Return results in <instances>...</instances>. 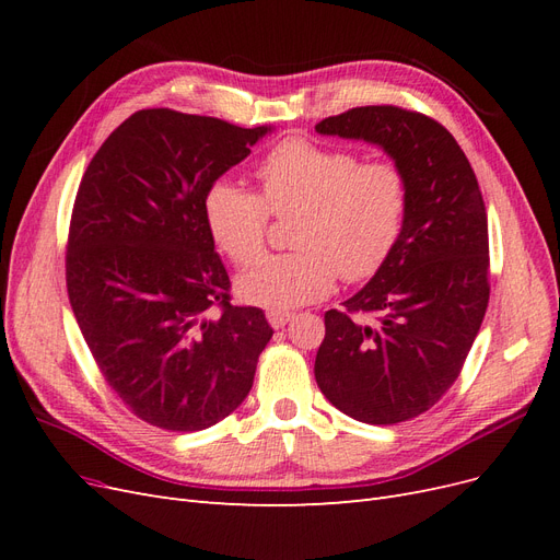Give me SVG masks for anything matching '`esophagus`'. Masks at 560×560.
Masks as SVG:
<instances>
[{
  "label": "esophagus",
  "instance_id": "obj_1",
  "mask_svg": "<svg viewBox=\"0 0 560 560\" xmlns=\"http://www.w3.org/2000/svg\"><path fill=\"white\" fill-rule=\"evenodd\" d=\"M266 317H268V322H270V327L273 329H282L287 322L292 319V313H280V311H270V313H266Z\"/></svg>",
  "mask_w": 560,
  "mask_h": 560
}]
</instances>
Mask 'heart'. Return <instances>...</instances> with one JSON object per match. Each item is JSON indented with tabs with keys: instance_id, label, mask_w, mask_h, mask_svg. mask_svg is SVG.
Returning <instances> with one entry per match:
<instances>
[{
	"instance_id": "b5f03b06",
	"label": "heart",
	"mask_w": 560,
	"mask_h": 560,
	"mask_svg": "<svg viewBox=\"0 0 560 560\" xmlns=\"http://www.w3.org/2000/svg\"><path fill=\"white\" fill-rule=\"evenodd\" d=\"M261 196L219 179L206 196L214 243L231 261L249 266L260 256L269 212L299 211L296 253L254 264L238 278L245 301L292 311L327 296L336 273L360 282L393 254L409 208V184L395 163L366 161L346 149L311 140L278 144L257 167Z\"/></svg>"
}]
</instances>
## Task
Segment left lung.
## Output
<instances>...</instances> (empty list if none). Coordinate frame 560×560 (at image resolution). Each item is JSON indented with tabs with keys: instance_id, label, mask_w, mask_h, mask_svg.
<instances>
[{
	"instance_id": "obj_1",
	"label": "left lung",
	"mask_w": 560,
	"mask_h": 560,
	"mask_svg": "<svg viewBox=\"0 0 560 560\" xmlns=\"http://www.w3.org/2000/svg\"><path fill=\"white\" fill-rule=\"evenodd\" d=\"M315 130L378 144L409 184L393 254L343 311L325 313L315 358V381L338 411L395 425L444 397L479 334L490 296L483 196L460 144L425 114L354 107Z\"/></svg>"
}]
</instances>
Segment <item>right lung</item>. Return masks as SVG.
<instances>
[{
	"label": "right lung",
	"instance_id": "right-lung-1",
	"mask_svg": "<svg viewBox=\"0 0 560 560\" xmlns=\"http://www.w3.org/2000/svg\"><path fill=\"white\" fill-rule=\"evenodd\" d=\"M270 126L142 109L97 149L67 238V294L97 369L149 425L198 432L247 397L273 336L233 306L206 219L210 186Z\"/></svg>",
	"mask_w": 560,
	"mask_h": 560
}]
</instances>
